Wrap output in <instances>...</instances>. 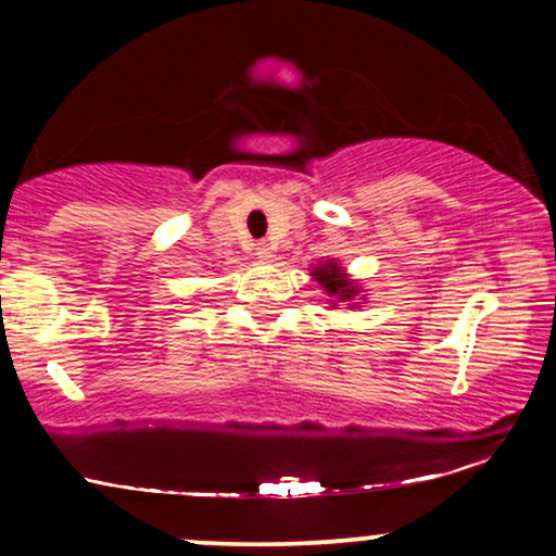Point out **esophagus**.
<instances>
[{"label":"esophagus","instance_id":"34e87169","mask_svg":"<svg viewBox=\"0 0 556 556\" xmlns=\"http://www.w3.org/2000/svg\"><path fill=\"white\" fill-rule=\"evenodd\" d=\"M256 256H258V261H264V264H269V261H274V248L269 245V242H258Z\"/></svg>","mask_w":556,"mask_h":556}]
</instances>
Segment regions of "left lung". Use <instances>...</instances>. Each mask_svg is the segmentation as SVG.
<instances>
[{"label": "left lung", "mask_w": 556, "mask_h": 556, "mask_svg": "<svg viewBox=\"0 0 556 556\" xmlns=\"http://www.w3.org/2000/svg\"><path fill=\"white\" fill-rule=\"evenodd\" d=\"M311 277L321 285L324 295H329V300H327L329 311L337 308L340 303L350 305V308H361L358 300H366V298H361L363 287L355 282V279L342 269V264H337L334 258L318 261V264L311 266Z\"/></svg>", "instance_id": "8db88e82"}]
</instances>
